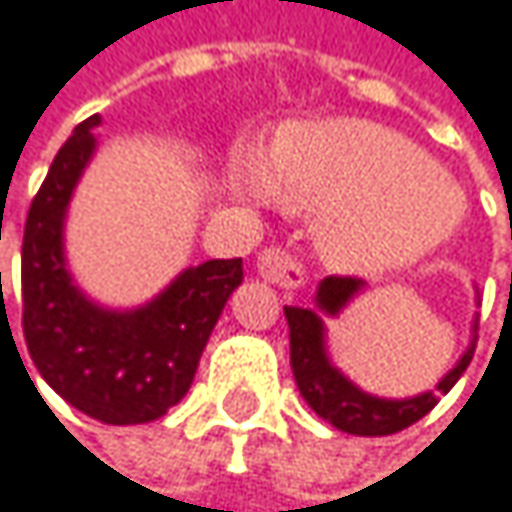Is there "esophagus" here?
I'll return each mask as SVG.
<instances>
[{
	"label": "esophagus",
	"mask_w": 512,
	"mask_h": 512,
	"mask_svg": "<svg viewBox=\"0 0 512 512\" xmlns=\"http://www.w3.org/2000/svg\"><path fill=\"white\" fill-rule=\"evenodd\" d=\"M258 276L270 285H279V288H300L306 282V273L303 267L297 264V258H291V254L285 248H264L258 254Z\"/></svg>",
	"instance_id": "1"
}]
</instances>
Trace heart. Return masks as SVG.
<instances>
[{
    "label": "heart",
    "instance_id": "obj_1",
    "mask_svg": "<svg viewBox=\"0 0 512 512\" xmlns=\"http://www.w3.org/2000/svg\"><path fill=\"white\" fill-rule=\"evenodd\" d=\"M239 200L321 215L318 248L348 273H387L438 251L465 218V191L408 137L360 119L294 125L273 152L236 146Z\"/></svg>",
    "mask_w": 512,
    "mask_h": 512
}]
</instances>
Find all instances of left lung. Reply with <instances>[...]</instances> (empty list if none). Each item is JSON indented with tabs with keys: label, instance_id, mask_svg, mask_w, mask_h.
<instances>
[{
	"label": "left lung",
	"instance_id": "8db88e82",
	"mask_svg": "<svg viewBox=\"0 0 512 512\" xmlns=\"http://www.w3.org/2000/svg\"><path fill=\"white\" fill-rule=\"evenodd\" d=\"M366 291L363 279H342L330 276L315 291V306H285V318L291 327V369L294 381L300 387V396L309 402V408L324 417L330 426L348 435L363 438H381L396 435L417 420H423L435 405L441 393H450L453 384L462 378L474 357L477 345V318L471 324V342L456 360V366L435 384V390L408 396V399H384L360 390L330 357L327 348V318H339L360 294ZM474 303L480 306V291H474Z\"/></svg>",
	"mask_w": 512,
	"mask_h": 512
}]
</instances>
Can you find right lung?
Instances as JSON below:
<instances>
[{
  "label": "right lung",
  "instance_id": "add662e5",
  "mask_svg": "<svg viewBox=\"0 0 512 512\" xmlns=\"http://www.w3.org/2000/svg\"><path fill=\"white\" fill-rule=\"evenodd\" d=\"M101 116L83 119L56 152L23 233V336L41 378L77 411L110 426L152 423L191 387L242 258L185 267L134 309L95 303L71 276L65 218L89 167ZM2 279V276H0Z\"/></svg>",
  "mask_w": 512,
  "mask_h": 512
}]
</instances>
